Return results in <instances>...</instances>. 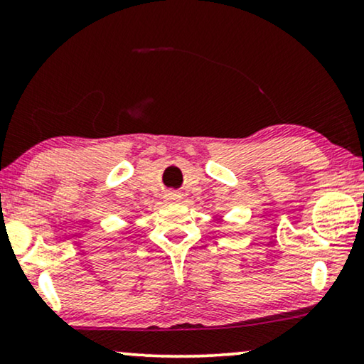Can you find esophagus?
<instances>
[{
	"label": "esophagus",
	"instance_id": "obj_1",
	"mask_svg": "<svg viewBox=\"0 0 364 364\" xmlns=\"http://www.w3.org/2000/svg\"><path fill=\"white\" fill-rule=\"evenodd\" d=\"M166 198H167V202H176V200H178V198H181V196H178V193H167L166 196Z\"/></svg>",
	"mask_w": 364,
	"mask_h": 364
}]
</instances>
